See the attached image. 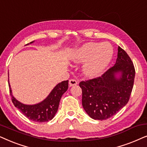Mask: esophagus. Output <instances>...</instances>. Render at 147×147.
Wrapping results in <instances>:
<instances>
[{"mask_svg":"<svg viewBox=\"0 0 147 147\" xmlns=\"http://www.w3.org/2000/svg\"><path fill=\"white\" fill-rule=\"evenodd\" d=\"M78 84V81H77L76 79H70L69 80V85L70 87H72V86H75V85H77Z\"/></svg>","mask_w":147,"mask_h":147,"instance_id":"esophagus-1","label":"esophagus"}]
</instances>
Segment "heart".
Wrapping results in <instances>:
<instances>
[{"label": "heart", "instance_id": "b5f03b06", "mask_svg": "<svg viewBox=\"0 0 147 147\" xmlns=\"http://www.w3.org/2000/svg\"><path fill=\"white\" fill-rule=\"evenodd\" d=\"M112 56L113 49L109 44L89 42L76 51L73 60L78 63L87 61L83 67L84 74L88 77H94L106 68Z\"/></svg>", "mask_w": 147, "mask_h": 147}]
</instances>
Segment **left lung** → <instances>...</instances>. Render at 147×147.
I'll return each mask as SVG.
<instances>
[{"mask_svg": "<svg viewBox=\"0 0 147 147\" xmlns=\"http://www.w3.org/2000/svg\"><path fill=\"white\" fill-rule=\"evenodd\" d=\"M120 71L117 79L115 75ZM135 77V68L130 56L118 47V58L112 67L100 77L80 82L82 105L94 120H105L116 114L128 102Z\"/></svg>", "mask_w": 147, "mask_h": 147, "instance_id": "8db88e82", "label": "left lung"}]
</instances>
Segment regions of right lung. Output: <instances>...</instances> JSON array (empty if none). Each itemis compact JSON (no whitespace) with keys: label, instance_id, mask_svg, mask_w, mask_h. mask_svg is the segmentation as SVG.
Segmentation results:
<instances>
[{"label":"right lung","instance_id":"add662e5","mask_svg":"<svg viewBox=\"0 0 147 147\" xmlns=\"http://www.w3.org/2000/svg\"><path fill=\"white\" fill-rule=\"evenodd\" d=\"M9 86L10 87L9 82ZM68 88V81H62L54 88L46 99L40 103L33 105H24L20 103L12 95L11 88L9 91L13 105L17 107L25 116L34 122H45L51 120L55 116L58 111L60 99L62 95L67 91Z\"/></svg>","mask_w":147,"mask_h":147}]
</instances>
